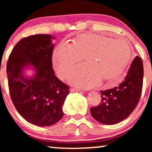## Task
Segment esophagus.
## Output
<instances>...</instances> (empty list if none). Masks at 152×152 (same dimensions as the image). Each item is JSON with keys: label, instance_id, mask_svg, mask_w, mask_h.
Masks as SVG:
<instances>
[{"label": "esophagus", "instance_id": "1", "mask_svg": "<svg viewBox=\"0 0 152 152\" xmlns=\"http://www.w3.org/2000/svg\"><path fill=\"white\" fill-rule=\"evenodd\" d=\"M82 90H81L80 88H71L70 89V91L71 93L72 92H79V91H81Z\"/></svg>", "mask_w": 152, "mask_h": 152}]
</instances>
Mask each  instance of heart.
<instances>
[{
  "label": "heart",
  "instance_id": "heart-1",
  "mask_svg": "<svg viewBox=\"0 0 152 152\" xmlns=\"http://www.w3.org/2000/svg\"><path fill=\"white\" fill-rule=\"evenodd\" d=\"M132 57L126 39H113L102 34L83 35L71 44L63 42L53 53V65L61 78L68 77L85 57L86 65L69 79L72 84L88 88L104 80L109 84L119 82Z\"/></svg>",
  "mask_w": 152,
  "mask_h": 152
}]
</instances>
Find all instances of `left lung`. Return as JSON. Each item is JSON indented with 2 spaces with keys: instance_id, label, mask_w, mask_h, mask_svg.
I'll use <instances>...</instances> for the list:
<instances>
[{
  "instance_id": "1",
  "label": "left lung",
  "mask_w": 152,
  "mask_h": 152,
  "mask_svg": "<svg viewBox=\"0 0 152 152\" xmlns=\"http://www.w3.org/2000/svg\"><path fill=\"white\" fill-rule=\"evenodd\" d=\"M143 64L138 56L133 60L127 74L118 86L101 91V103L91 108L95 120L104 124H114L129 117L138 104L142 93Z\"/></svg>"
}]
</instances>
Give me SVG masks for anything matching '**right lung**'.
<instances>
[{"mask_svg": "<svg viewBox=\"0 0 152 152\" xmlns=\"http://www.w3.org/2000/svg\"><path fill=\"white\" fill-rule=\"evenodd\" d=\"M50 34L22 39L10 54L7 75L12 102L20 115L39 126H52L63 117L68 87L55 75L52 57L54 45ZM26 69L34 70L32 76Z\"/></svg>", "mask_w": 152, "mask_h": 152, "instance_id": "1", "label": "right lung"}]
</instances>
